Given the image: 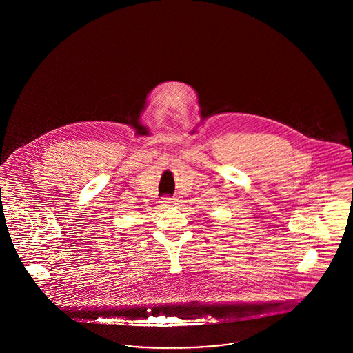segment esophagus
I'll return each mask as SVG.
<instances>
[{"label": "esophagus", "instance_id": "1", "mask_svg": "<svg viewBox=\"0 0 353 353\" xmlns=\"http://www.w3.org/2000/svg\"><path fill=\"white\" fill-rule=\"evenodd\" d=\"M161 202L164 203V205H175L176 203V199H174V197H168V196H164L163 199H161Z\"/></svg>", "mask_w": 353, "mask_h": 353}]
</instances>
